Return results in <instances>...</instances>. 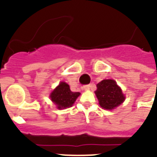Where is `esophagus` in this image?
I'll list each match as a JSON object with an SVG mask.
<instances>
[{
	"label": "esophagus",
	"mask_w": 157,
	"mask_h": 157,
	"mask_svg": "<svg viewBox=\"0 0 157 157\" xmlns=\"http://www.w3.org/2000/svg\"><path fill=\"white\" fill-rule=\"evenodd\" d=\"M90 87H91V85H86L83 86V89H84L85 90H89L90 89Z\"/></svg>",
	"instance_id": "obj_1"
}]
</instances>
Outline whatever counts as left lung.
I'll return each mask as SVG.
<instances>
[{
  "label": "left lung",
  "instance_id": "left-lung-1",
  "mask_svg": "<svg viewBox=\"0 0 157 157\" xmlns=\"http://www.w3.org/2000/svg\"><path fill=\"white\" fill-rule=\"evenodd\" d=\"M95 94L100 106L106 110H112L125 101V96L115 80L104 79L97 85Z\"/></svg>",
  "mask_w": 157,
  "mask_h": 157
}]
</instances>
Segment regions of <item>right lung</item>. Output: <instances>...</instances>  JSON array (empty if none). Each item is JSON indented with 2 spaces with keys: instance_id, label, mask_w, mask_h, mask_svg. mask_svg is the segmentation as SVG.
<instances>
[{
  "instance_id": "right-lung-1",
  "label": "right lung",
  "mask_w": 157,
  "mask_h": 157,
  "mask_svg": "<svg viewBox=\"0 0 157 157\" xmlns=\"http://www.w3.org/2000/svg\"><path fill=\"white\" fill-rule=\"evenodd\" d=\"M80 95L78 92H72L67 83L61 82L50 94L51 101L56 105L58 109L70 108Z\"/></svg>"
}]
</instances>
